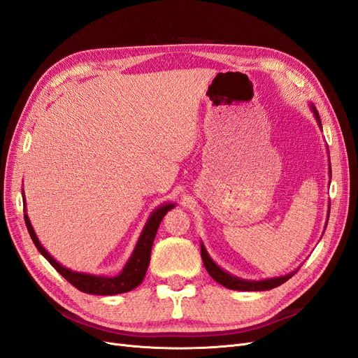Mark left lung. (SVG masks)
<instances>
[{
    "label": "left lung",
    "instance_id": "1",
    "mask_svg": "<svg viewBox=\"0 0 358 358\" xmlns=\"http://www.w3.org/2000/svg\"><path fill=\"white\" fill-rule=\"evenodd\" d=\"M310 106V110L313 113V116H315L317 122L320 125V128L322 129L321 127V119H320V113L318 110L315 109V106H313L312 103L309 104ZM330 158V157H329ZM329 175L331 178V164H330V159H329ZM330 215V206H329V213ZM327 222L329 220L326 221V227H327ZM201 259H203V264L206 267V270H208V273L216 280V282L224 285L225 288L229 289H237V291H267V289H272V288H276L279 285H282L284 282H287V280L294 276L297 270H294V272H291L285 276H278V278H270V279H262V280H248V279H242V278H237L234 275H230L229 272H225L224 268H221L218 264H216L213 259L210 258V255L208 254V251H206L204 245L201 243Z\"/></svg>",
    "mask_w": 358,
    "mask_h": 358
}]
</instances>
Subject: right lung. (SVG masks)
Returning a JSON list of instances; mask_svg holds the SVG:
<instances>
[{
  "label": "right lung",
  "mask_w": 358,
  "mask_h": 358,
  "mask_svg": "<svg viewBox=\"0 0 358 358\" xmlns=\"http://www.w3.org/2000/svg\"><path fill=\"white\" fill-rule=\"evenodd\" d=\"M22 199H24V206H25L24 218H25L27 229H28V233L31 236L32 242H34L36 248L38 249V252L45 257L48 262L57 268V272L66 278L71 285H74L82 292H86V294H96V296L122 294V292L131 291L142 284V280L146 275L149 262H150V251H152V245H154V239L157 236L158 227H159L162 218H164V215L176 206L175 203H164V204L158 206V208L149 215V218L142 230V234H140L138 241L136 243L134 251H133L131 257L128 258V262L125 263L124 268L121 270V273L116 276H99V275H91V273L73 272L71 268H67L62 264H59L57 259L53 258L45 248H43L34 229H32L28 215H27L25 194L22 196Z\"/></svg>",
  "instance_id": "1"
}]
</instances>
